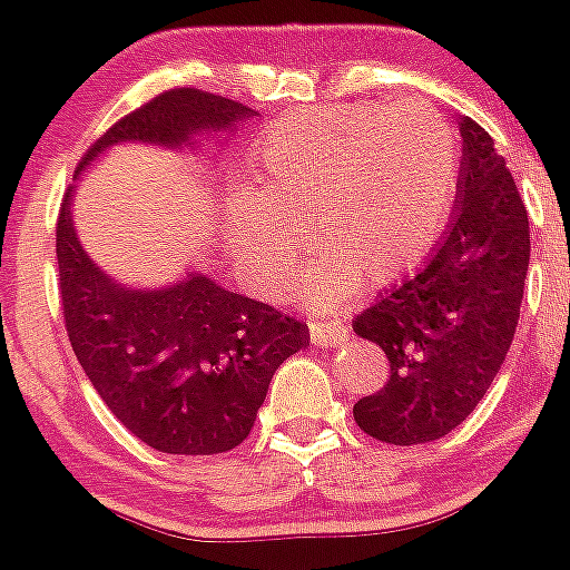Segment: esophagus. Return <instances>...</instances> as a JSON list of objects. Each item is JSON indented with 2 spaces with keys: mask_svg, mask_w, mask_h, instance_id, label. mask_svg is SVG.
I'll return each mask as SVG.
<instances>
[{
  "mask_svg": "<svg viewBox=\"0 0 570 570\" xmlns=\"http://www.w3.org/2000/svg\"><path fill=\"white\" fill-rule=\"evenodd\" d=\"M308 333L317 347H338L347 338V325L342 320H317L308 322Z\"/></svg>",
  "mask_w": 570,
  "mask_h": 570,
  "instance_id": "obj_1",
  "label": "esophagus"
}]
</instances>
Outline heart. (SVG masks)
Segmentation results:
<instances>
[{
    "instance_id": "obj_1",
    "label": "heart",
    "mask_w": 570,
    "mask_h": 570,
    "mask_svg": "<svg viewBox=\"0 0 570 570\" xmlns=\"http://www.w3.org/2000/svg\"><path fill=\"white\" fill-rule=\"evenodd\" d=\"M253 187L226 198V248L264 295L289 289L306 253L308 301L331 306L358 281L386 286L433 248L461 151L428 105H333L284 115L250 142Z\"/></svg>"
}]
</instances>
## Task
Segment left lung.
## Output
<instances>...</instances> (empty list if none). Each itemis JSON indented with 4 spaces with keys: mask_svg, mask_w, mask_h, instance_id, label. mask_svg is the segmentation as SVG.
Returning a JSON list of instances; mask_svg holds the SVG:
<instances>
[{
    "mask_svg": "<svg viewBox=\"0 0 570 570\" xmlns=\"http://www.w3.org/2000/svg\"><path fill=\"white\" fill-rule=\"evenodd\" d=\"M463 163L450 228L422 269L381 292L353 331L389 358L381 392L353 405L366 435L428 444L469 416L502 370L530 267V217L493 140L461 118Z\"/></svg>",
    "mask_w": 570,
    "mask_h": 570,
    "instance_id": "8db88e82",
    "label": "left lung"
}]
</instances>
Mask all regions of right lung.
Returning <instances> with one entry per match:
<instances>
[{
    "instance_id": "obj_1",
    "label": "right lung",
    "mask_w": 570,
    "mask_h": 570,
    "mask_svg": "<svg viewBox=\"0 0 570 570\" xmlns=\"http://www.w3.org/2000/svg\"><path fill=\"white\" fill-rule=\"evenodd\" d=\"M253 109L198 88H174L124 115L88 148L77 176L118 142L195 146ZM71 193L57 217V275L71 347L109 411L168 455H217L243 444L275 370L308 344L289 314L228 292L204 273L163 289H131L79 245Z\"/></svg>"
}]
</instances>
